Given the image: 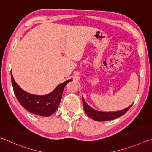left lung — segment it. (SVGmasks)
<instances>
[{
	"mask_svg": "<svg viewBox=\"0 0 152 152\" xmlns=\"http://www.w3.org/2000/svg\"><path fill=\"white\" fill-rule=\"evenodd\" d=\"M82 101H83V108L85 111H86V113L88 115V116L90 117V118L94 119L95 121H106L118 118L119 117L124 115V114L129 110L130 107H131L133 105L132 104L129 107L121 111H115V112H103V111L95 110L94 109L90 107V106L87 105V103L85 102L83 97H82Z\"/></svg>",
	"mask_w": 152,
	"mask_h": 152,
	"instance_id": "left-lung-1",
	"label": "left lung"
}]
</instances>
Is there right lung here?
Instances as JSON below:
<instances>
[{
    "instance_id": "1",
    "label": "right lung",
    "mask_w": 152,
    "mask_h": 152,
    "mask_svg": "<svg viewBox=\"0 0 152 152\" xmlns=\"http://www.w3.org/2000/svg\"><path fill=\"white\" fill-rule=\"evenodd\" d=\"M11 75V81L14 93L20 104L26 110L34 114L49 117L57 110L60 104L63 90L69 81L68 80L59 85L54 91L46 95H36L28 94L20 88L16 83Z\"/></svg>"
}]
</instances>
